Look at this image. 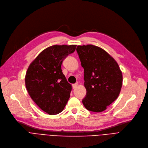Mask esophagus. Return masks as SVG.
Wrapping results in <instances>:
<instances>
[{
    "instance_id": "1",
    "label": "esophagus",
    "mask_w": 148,
    "mask_h": 148,
    "mask_svg": "<svg viewBox=\"0 0 148 148\" xmlns=\"http://www.w3.org/2000/svg\"><path fill=\"white\" fill-rule=\"evenodd\" d=\"M78 83H75V84H73L72 85V87H73V88H76V87H77V86H78Z\"/></svg>"
}]
</instances>
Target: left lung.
<instances>
[{
    "label": "left lung",
    "instance_id": "1",
    "mask_svg": "<svg viewBox=\"0 0 148 148\" xmlns=\"http://www.w3.org/2000/svg\"><path fill=\"white\" fill-rule=\"evenodd\" d=\"M76 51L84 68L87 90L83 105L88 111L102 112L120 94L123 81L121 70L114 59L101 47L78 46Z\"/></svg>",
    "mask_w": 148,
    "mask_h": 148
}]
</instances>
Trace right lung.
Listing matches in <instances>:
<instances>
[{
    "label": "right lung",
    "mask_w": 148,
    "mask_h": 148,
    "mask_svg": "<svg viewBox=\"0 0 148 148\" xmlns=\"http://www.w3.org/2000/svg\"><path fill=\"white\" fill-rule=\"evenodd\" d=\"M76 45H53L42 51L29 65L25 76L27 92L38 106L50 115L64 108L72 86L61 70L62 62Z\"/></svg>",
    "instance_id": "1"
}]
</instances>
